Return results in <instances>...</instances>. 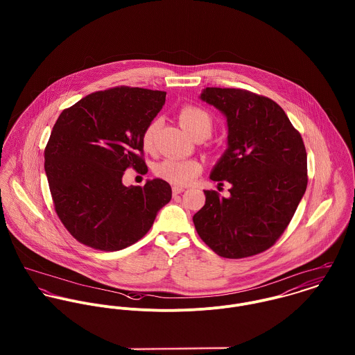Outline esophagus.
I'll return each mask as SVG.
<instances>
[{"instance_id": "34e87169", "label": "esophagus", "mask_w": 355, "mask_h": 355, "mask_svg": "<svg viewBox=\"0 0 355 355\" xmlns=\"http://www.w3.org/2000/svg\"><path fill=\"white\" fill-rule=\"evenodd\" d=\"M183 191H184V187H180V186H173V187H172V193H173V196L182 194Z\"/></svg>"}]
</instances>
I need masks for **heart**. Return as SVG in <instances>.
Listing matches in <instances>:
<instances>
[{"instance_id": "heart-1", "label": "heart", "mask_w": 355, "mask_h": 355, "mask_svg": "<svg viewBox=\"0 0 355 355\" xmlns=\"http://www.w3.org/2000/svg\"><path fill=\"white\" fill-rule=\"evenodd\" d=\"M179 119L183 127L197 137H209L213 130V117L211 114L197 105H184L179 110ZM162 124L161 117H154L144 128L141 135L142 146L146 152H154L157 145V135ZM202 171V166L196 159H179V158H164L154 166V173L159 179L175 184L186 186L191 183Z\"/></svg>"}]
</instances>
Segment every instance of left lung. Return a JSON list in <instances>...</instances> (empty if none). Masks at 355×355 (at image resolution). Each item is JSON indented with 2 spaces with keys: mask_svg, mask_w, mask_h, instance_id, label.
I'll list each match as a JSON object with an SVG mask.
<instances>
[{
  "mask_svg": "<svg viewBox=\"0 0 355 355\" xmlns=\"http://www.w3.org/2000/svg\"><path fill=\"white\" fill-rule=\"evenodd\" d=\"M201 98L227 117L228 149L210 179L231 189L227 198L205 190L196 230L220 257L262 253L282 236L306 191L302 137L276 102L253 92L206 87Z\"/></svg>",
  "mask_w": 355,
  "mask_h": 355,
  "instance_id": "obj_1",
  "label": "left lung"
}]
</instances>
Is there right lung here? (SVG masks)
<instances>
[{
  "instance_id": "right-lung-1",
  "label": "right lung",
  "mask_w": 355,
  "mask_h": 355,
  "mask_svg": "<svg viewBox=\"0 0 355 355\" xmlns=\"http://www.w3.org/2000/svg\"><path fill=\"white\" fill-rule=\"evenodd\" d=\"M165 92L117 86L64 109L45 148L54 210L67 231L96 250L117 252L142 239L172 198L161 179L121 183L128 168L146 173L141 135Z\"/></svg>"
}]
</instances>
